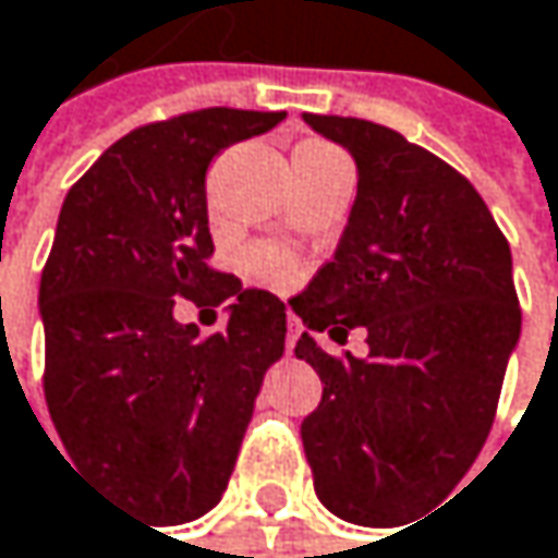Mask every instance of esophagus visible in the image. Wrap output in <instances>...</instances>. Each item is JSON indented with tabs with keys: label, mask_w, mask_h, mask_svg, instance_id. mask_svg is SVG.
Returning a JSON list of instances; mask_svg holds the SVG:
<instances>
[{
	"label": "esophagus",
	"mask_w": 558,
	"mask_h": 558,
	"mask_svg": "<svg viewBox=\"0 0 558 558\" xmlns=\"http://www.w3.org/2000/svg\"><path fill=\"white\" fill-rule=\"evenodd\" d=\"M299 331H302V328H299V322H295V318H289V335H286V351H289V354L295 351V341H299Z\"/></svg>",
	"instance_id": "34e87169"
}]
</instances>
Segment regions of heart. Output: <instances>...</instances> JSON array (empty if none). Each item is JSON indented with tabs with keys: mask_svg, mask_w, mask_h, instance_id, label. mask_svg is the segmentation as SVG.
<instances>
[{
	"mask_svg": "<svg viewBox=\"0 0 558 558\" xmlns=\"http://www.w3.org/2000/svg\"><path fill=\"white\" fill-rule=\"evenodd\" d=\"M295 151L338 155V151H335L331 145H325V142H302ZM250 269H253V276H259V279H263V282H269V286H289V282L295 279V263H292L286 253L272 250V246L253 250V253H250Z\"/></svg>",
	"mask_w": 558,
	"mask_h": 558,
	"instance_id": "b5f03b06",
	"label": "heart"
}]
</instances>
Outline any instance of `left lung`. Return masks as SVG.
<instances>
[{"label":"left lung","mask_w":558,"mask_h":558,"mask_svg":"<svg viewBox=\"0 0 558 558\" xmlns=\"http://www.w3.org/2000/svg\"><path fill=\"white\" fill-rule=\"evenodd\" d=\"M302 120L357 165L335 259L292 299L308 328L295 357L325 384L302 445L335 517L400 526L438 507L484 448L520 341L513 259L474 184L438 155L367 120ZM351 327L368 331L367 359L317 344Z\"/></svg>","instance_id":"8db88e82"}]
</instances>
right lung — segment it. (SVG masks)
Here are the masks:
<instances>
[{"instance_id":"right-lung-1","label":"right lung","mask_w":558,"mask_h":558,"mask_svg":"<svg viewBox=\"0 0 558 558\" xmlns=\"http://www.w3.org/2000/svg\"><path fill=\"white\" fill-rule=\"evenodd\" d=\"M282 120L210 107L142 126L90 165L58 217L38 289L48 413L74 468L161 526L217 507L286 351V302L207 266L204 194L214 155ZM174 298L230 301L228 328L174 323Z\"/></svg>"}]
</instances>
